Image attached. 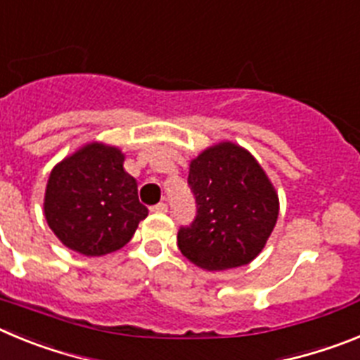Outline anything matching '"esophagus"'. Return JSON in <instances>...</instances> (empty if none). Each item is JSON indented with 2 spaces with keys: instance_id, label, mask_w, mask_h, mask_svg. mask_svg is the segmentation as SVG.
<instances>
[{
  "instance_id": "34e87169",
  "label": "esophagus",
  "mask_w": 360,
  "mask_h": 360,
  "mask_svg": "<svg viewBox=\"0 0 360 360\" xmlns=\"http://www.w3.org/2000/svg\"><path fill=\"white\" fill-rule=\"evenodd\" d=\"M151 211L153 212H167V203H164V202L157 203V205H153Z\"/></svg>"
}]
</instances>
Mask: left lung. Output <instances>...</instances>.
I'll return each mask as SVG.
<instances>
[{"instance_id": "left-lung-1", "label": "left lung", "mask_w": 360, "mask_h": 360, "mask_svg": "<svg viewBox=\"0 0 360 360\" xmlns=\"http://www.w3.org/2000/svg\"><path fill=\"white\" fill-rule=\"evenodd\" d=\"M196 200L193 224L178 231V249L205 270L247 265L278 221L279 200L256 158L232 142L202 151L187 178Z\"/></svg>"}]
</instances>
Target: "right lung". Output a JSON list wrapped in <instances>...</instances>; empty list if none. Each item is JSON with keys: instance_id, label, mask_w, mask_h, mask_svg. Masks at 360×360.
Here are the masks:
<instances>
[{"instance_id": "1", "label": "right lung", "mask_w": 360, "mask_h": 360, "mask_svg": "<svg viewBox=\"0 0 360 360\" xmlns=\"http://www.w3.org/2000/svg\"><path fill=\"white\" fill-rule=\"evenodd\" d=\"M148 216L124 153L91 142L59 162L44 193V218L63 245L84 256L122 249Z\"/></svg>"}]
</instances>
